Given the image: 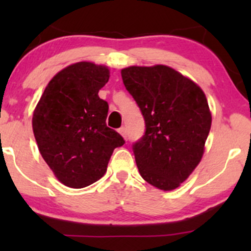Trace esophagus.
<instances>
[{
  "label": "esophagus",
  "mask_w": 251,
  "mask_h": 251,
  "mask_svg": "<svg viewBox=\"0 0 251 251\" xmlns=\"http://www.w3.org/2000/svg\"><path fill=\"white\" fill-rule=\"evenodd\" d=\"M119 133L122 134L123 137L125 138V139H127V129H126V127H124V126H123V127H120L119 128Z\"/></svg>",
  "instance_id": "1"
}]
</instances>
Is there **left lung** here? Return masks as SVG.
<instances>
[{
  "mask_svg": "<svg viewBox=\"0 0 251 251\" xmlns=\"http://www.w3.org/2000/svg\"><path fill=\"white\" fill-rule=\"evenodd\" d=\"M122 77L145 120V133L132 146L140 176L164 191L178 188L203 157L211 127L205 94L164 65L124 68Z\"/></svg>",
  "mask_w": 251,
  "mask_h": 251,
  "instance_id": "obj_1",
  "label": "left lung"
}]
</instances>
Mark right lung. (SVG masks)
<instances>
[{"label":"right lung","mask_w":251,"mask_h":251,"mask_svg":"<svg viewBox=\"0 0 251 251\" xmlns=\"http://www.w3.org/2000/svg\"><path fill=\"white\" fill-rule=\"evenodd\" d=\"M108 79L105 66H68L50 80L34 111L40 153L66 186L81 189L99 180L114 149L125 144L106 125L108 103L98 96Z\"/></svg>","instance_id":"right-lung-1"}]
</instances>
